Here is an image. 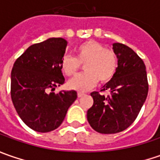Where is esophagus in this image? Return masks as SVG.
Returning <instances> with one entry per match:
<instances>
[{
	"mask_svg": "<svg viewBox=\"0 0 160 160\" xmlns=\"http://www.w3.org/2000/svg\"><path fill=\"white\" fill-rule=\"evenodd\" d=\"M83 95H84L83 92H77V96H78L79 98H80V97H83Z\"/></svg>",
	"mask_w": 160,
	"mask_h": 160,
	"instance_id": "obj_1",
	"label": "esophagus"
}]
</instances>
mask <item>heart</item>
I'll list each match as a JSON object with an SVG mask.
<instances>
[{
  "label": "heart",
  "instance_id": "heart-1",
  "mask_svg": "<svg viewBox=\"0 0 160 160\" xmlns=\"http://www.w3.org/2000/svg\"><path fill=\"white\" fill-rule=\"evenodd\" d=\"M76 58L65 55L60 67L66 76L73 77L84 64L85 72L77 75L68 82L72 90L84 92L94 87L98 80L101 83L109 82L118 69V56L111 49L93 40L83 42L75 49Z\"/></svg>",
  "mask_w": 160,
  "mask_h": 160
}]
</instances>
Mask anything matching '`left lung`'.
<instances>
[{
	"mask_svg": "<svg viewBox=\"0 0 160 160\" xmlns=\"http://www.w3.org/2000/svg\"><path fill=\"white\" fill-rule=\"evenodd\" d=\"M113 50L118 56V69L113 78L101 92L91 96L93 105L87 111V120L96 132L117 133L128 128L136 119L148 95L149 83L142 59L130 47L116 42Z\"/></svg>",
	"mask_w": 160,
	"mask_h": 160,
	"instance_id": "1",
	"label": "left lung"
}]
</instances>
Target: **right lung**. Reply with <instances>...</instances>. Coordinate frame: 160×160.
<instances>
[{
    "mask_svg": "<svg viewBox=\"0 0 160 160\" xmlns=\"http://www.w3.org/2000/svg\"><path fill=\"white\" fill-rule=\"evenodd\" d=\"M66 47L63 38H50L28 47L13 65L11 100L22 121L36 132L58 128L77 100L76 91L49 92L65 82L60 62Z\"/></svg>",
    "mask_w": 160,
    "mask_h": 160,
    "instance_id": "obj_1",
    "label": "right lung"
}]
</instances>
